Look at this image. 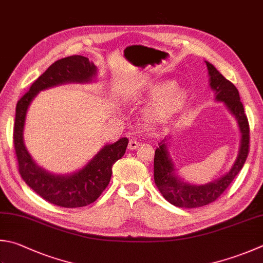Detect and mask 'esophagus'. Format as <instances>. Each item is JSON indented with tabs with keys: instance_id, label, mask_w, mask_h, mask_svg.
<instances>
[{
	"instance_id": "obj_1",
	"label": "esophagus",
	"mask_w": 263,
	"mask_h": 263,
	"mask_svg": "<svg viewBox=\"0 0 263 263\" xmlns=\"http://www.w3.org/2000/svg\"><path fill=\"white\" fill-rule=\"evenodd\" d=\"M140 146V142H137L136 140H130L129 143H128V148L129 150H136Z\"/></svg>"
}]
</instances>
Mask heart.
<instances>
[{
	"mask_svg": "<svg viewBox=\"0 0 263 263\" xmlns=\"http://www.w3.org/2000/svg\"><path fill=\"white\" fill-rule=\"evenodd\" d=\"M141 93L157 98L144 108V119L150 125L167 122L180 113L189 102L190 93L185 87L174 86L168 80H150L143 83Z\"/></svg>",
	"mask_w": 263,
	"mask_h": 263,
	"instance_id": "1",
	"label": "heart"
}]
</instances>
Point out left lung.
Here are the masks:
<instances>
[{
	"instance_id": "1",
	"label": "left lung",
	"mask_w": 263,
	"mask_h": 263,
	"mask_svg": "<svg viewBox=\"0 0 263 263\" xmlns=\"http://www.w3.org/2000/svg\"><path fill=\"white\" fill-rule=\"evenodd\" d=\"M205 63L209 70L210 87L214 92L215 101L224 104L227 110L231 116H234L238 125L240 132L239 151L234 165L224 175L205 184H192L177 175L174 162L168 151V144H170L168 141L171 140V137L167 136L160 143H158L159 146L156 148L155 168H153L156 185L168 202L185 209L205 206L216 200L240 172L249 155L250 127L244 112V106L240 102L239 92L229 80H227L216 70L213 64L207 61Z\"/></svg>"
}]
</instances>
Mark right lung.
Here are the masks:
<instances>
[{
  "label": "right lung",
  "instance_id": "right-lung-1",
  "mask_svg": "<svg viewBox=\"0 0 263 263\" xmlns=\"http://www.w3.org/2000/svg\"><path fill=\"white\" fill-rule=\"evenodd\" d=\"M97 67L87 57L76 54L54 62L18 101L13 128V143L19 173L25 183L53 205L76 209L95 201L105 190L112 175V166L125 155L128 138L105 144L85 166L70 174H53L39 166L24 142V127L28 107L42 90L64 83H89L96 80Z\"/></svg>",
  "mask_w": 263,
  "mask_h": 263
}]
</instances>
